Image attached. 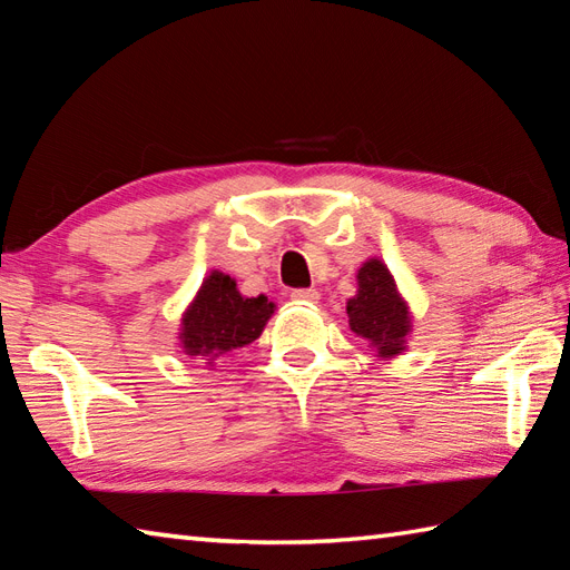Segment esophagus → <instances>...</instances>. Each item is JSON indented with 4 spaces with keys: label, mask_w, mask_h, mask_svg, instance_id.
Returning <instances> with one entry per match:
<instances>
[{
    "label": "esophagus",
    "mask_w": 570,
    "mask_h": 570,
    "mask_svg": "<svg viewBox=\"0 0 570 570\" xmlns=\"http://www.w3.org/2000/svg\"><path fill=\"white\" fill-rule=\"evenodd\" d=\"M321 294L316 292V288H294L292 292V301H296V304H318Z\"/></svg>",
    "instance_id": "obj_1"
}]
</instances>
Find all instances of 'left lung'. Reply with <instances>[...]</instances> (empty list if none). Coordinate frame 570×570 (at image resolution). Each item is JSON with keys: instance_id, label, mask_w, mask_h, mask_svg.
<instances>
[{"instance_id": "obj_1", "label": "left lung", "mask_w": 570, "mask_h": 570, "mask_svg": "<svg viewBox=\"0 0 570 570\" xmlns=\"http://www.w3.org/2000/svg\"><path fill=\"white\" fill-rule=\"evenodd\" d=\"M347 318L350 331L365 337L377 357H394L406 350L411 313L380 259H367L357 269V294L347 301Z\"/></svg>"}]
</instances>
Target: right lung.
<instances>
[{
	"label": "right lung",
	"mask_w": 570,
	"mask_h": 570,
	"mask_svg": "<svg viewBox=\"0 0 570 570\" xmlns=\"http://www.w3.org/2000/svg\"><path fill=\"white\" fill-rule=\"evenodd\" d=\"M272 313L274 304L264 294L242 296L235 278L215 269L180 318V347L188 357L213 365V360L257 341Z\"/></svg>",
	"instance_id": "right-lung-1"
}]
</instances>
